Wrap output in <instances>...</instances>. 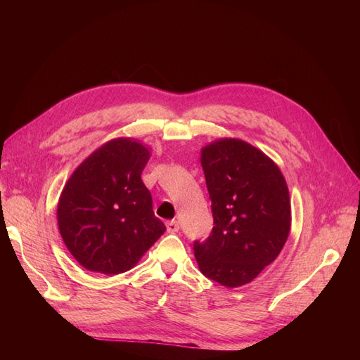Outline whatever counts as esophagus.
Masks as SVG:
<instances>
[{"label":"esophagus","instance_id":"34e87169","mask_svg":"<svg viewBox=\"0 0 360 360\" xmlns=\"http://www.w3.org/2000/svg\"><path fill=\"white\" fill-rule=\"evenodd\" d=\"M179 222L176 221V219H172V221H167V231L168 233H177L179 231Z\"/></svg>","mask_w":360,"mask_h":360}]
</instances>
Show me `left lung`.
Here are the masks:
<instances>
[{"instance_id":"1","label":"left lung","mask_w":360,"mask_h":360,"mask_svg":"<svg viewBox=\"0 0 360 360\" xmlns=\"http://www.w3.org/2000/svg\"><path fill=\"white\" fill-rule=\"evenodd\" d=\"M213 230L193 252L201 274L228 288L254 281L274 263L291 226L287 181L263 151L237 138L201 148Z\"/></svg>"}]
</instances>
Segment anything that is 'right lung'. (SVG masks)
I'll list each match as a JSON object with an SVG mask.
<instances>
[{
	"label": "right lung",
	"mask_w": 360,
	"mask_h": 360,
	"mask_svg": "<svg viewBox=\"0 0 360 360\" xmlns=\"http://www.w3.org/2000/svg\"><path fill=\"white\" fill-rule=\"evenodd\" d=\"M148 159L143 143L115 138L94 150L64 184L57 222L64 245L84 269L123 274L165 233L141 180Z\"/></svg>",
	"instance_id": "add662e5"
}]
</instances>
